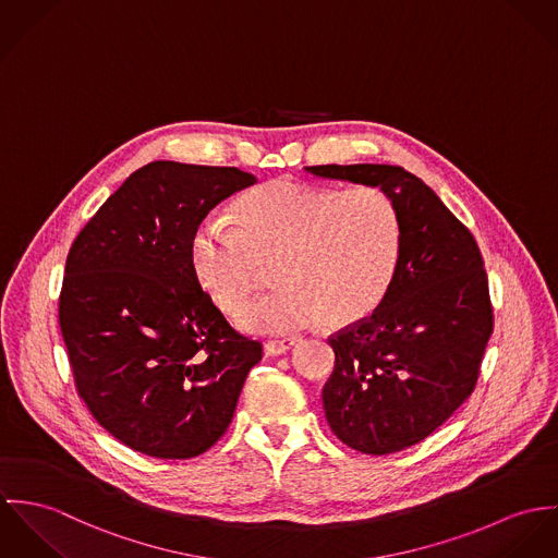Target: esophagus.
I'll use <instances>...</instances> for the list:
<instances>
[{
    "instance_id": "esophagus-1",
    "label": "esophagus",
    "mask_w": 558,
    "mask_h": 558,
    "mask_svg": "<svg viewBox=\"0 0 558 558\" xmlns=\"http://www.w3.org/2000/svg\"><path fill=\"white\" fill-rule=\"evenodd\" d=\"M298 344H300V340H298V338L269 340V342H265V353H267V355H282V353H289V351H293Z\"/></svg>"
}]
</instances>
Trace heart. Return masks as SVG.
<instances>
[{
  "label": "heart",
  "mask_w": 558,
  "mask_h": 558,
  "mask_svg": "<svg viewBox=\"0 0 558 558\" xmlns=\"http://www.w3.org/2000/svg\"><path fill=\"white\" fill-rule=\"evenodd\" d=\"M238 222L207 216L190 238V267L227 312L254 293L276 260L278 291L242 312L256 333H293L320 323L342 327L385 300L402 256V216L378 186L349 190L274 180L238 201Z\"/></svg>",
  "instance_id": "1"
}]
</instances>
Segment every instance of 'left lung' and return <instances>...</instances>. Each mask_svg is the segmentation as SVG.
I'll return each instance as SVG.
<instances>
[{"instance_id": "1", "label": "left lung", "mask_w": 558, "mask_h": 558, "mask_svg": "<svg viewBox=\"0 0 558 558\" xmlns=\"http://www.w3.org/2000/svg\"><path fill=\"white\" fill-rule=\"evenodd\" d=\"M306 171L387 190L402 216L396 278L371 316L336 331L323 387L331 433L385 456L433 434L473 393L495 314L473 233L420 178L391 165H320Z\"/></svg>"}]
</instances>
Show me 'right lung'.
I'll return each mask as SVG.
<instances>
[{"instance_id":"1","label":"right lung","mask_w":558,"mask_h":558,"mask_svg":"<svg viewBox=\"0 0 558 558\" xmlns=\"http://www.w3.org/2000/svg\"><path fill=\"white\" fill-rule=\"evenodd\" d=\"M256 184L235 167L149 162L81 229L60 327L94 420L130 449L186 460L227 433L258 340L235 331L190 267L192 231Z\"/></svg>"}]
</instances>
